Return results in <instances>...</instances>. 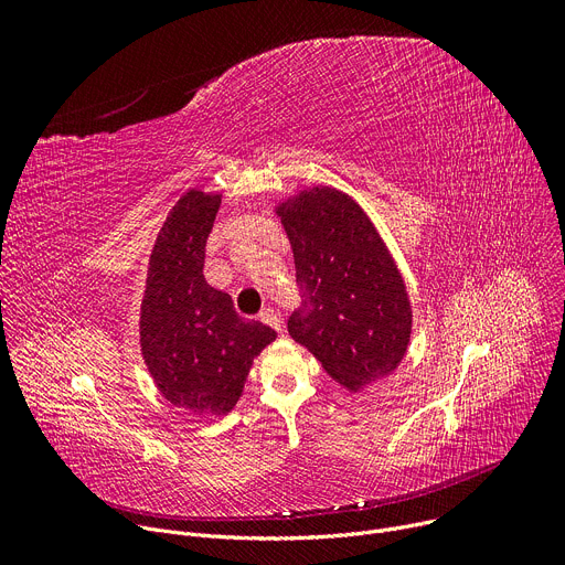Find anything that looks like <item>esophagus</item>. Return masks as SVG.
I'll use <instances>...</instances> for the list:
<instances>
[{"mask_svg":"<svg viewBox=\"0 0 565 565\" xmlns=\"http://www.w3.org/2000/svg\"><path fill=\"white\" fill-rule=\"evenodd\" d=\"M260 320H263L265 324H270V328L277 330V332L284 330V322H281V318H279V313H277L275 309H263V311H260Z\"/></svg>","mask_w":565,"mask_h":565,"instance_id":"34e87169","label":"esophagus"}]
</instances>
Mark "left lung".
I'll list each match as a JSON object with an SVG mask.
<instances>
[{
  "instance_id": "obj_1",
  "label": "left lung",
  "mask_w": 565,
  "mask_h": 565,
  "mask_svg": "<svg viewBox=\"0 0 565 565\" xmlns=\"http://www.w3.org/2000/svg\"><path fill=\"white\" fill-rule=\"evenodd\" d=\"M275 211L292 247L302 298L288 318L290 337L350 392L390 375L409 345L412 307L362 205L318 185Z\"/></svg>"
}]
</instances>
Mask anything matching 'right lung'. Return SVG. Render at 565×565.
Here are the masks:
<instances>
[{
    "label": "right lung",
    "mask_w": 565,
    "mask_h": 565,
    "mask_svg": "<svg viewBox=\"0 0 565 565\" xmlns=\"http://www.w3.org/2000/svg\"><path fill=\"white\" fill-rule=\"evenodd\" d=\"M222 194L190 190L175 201L148 260L141 300V354L160 394L194 414H226L252 362L277 332L235 313L231 295L203 277L205 241Z\"/></svg>",
    "instance_id": "obj_1"
}]
</instances>
